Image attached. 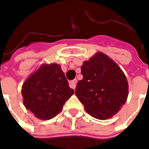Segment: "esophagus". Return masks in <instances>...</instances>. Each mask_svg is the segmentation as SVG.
<instances>
[{"label": "esophagus", "instance_id": "1", "mask_svg": "<svg viewBox=\"0 0 149 149\" xmlns=\"http://www.w3.org/2000/svg\"><path fill=\"white\" fill-rule=\"evenodd\" d=\"M76 83H77V80H73V81H69V86H70L71 89H75V88H76Z\"/></svg>", "mask_w": 149, "mask_h": 149}]
</instances>
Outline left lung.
I'll use <instances>...</instances> for the list:
<instances>
[{
    "instance_id": "obj_1",
    "label": "left lung",
    "mask_w": 149,
    "mask_h": 149,
    "mask_svg": "<svg viewBox=\"0 0 149 149\" xmlns=\"http://www.w3.org/2000/svg\"><path fill=\"white\" fill-rule=\"evenodd\" d=\"M81 73L75 94L85 111L97 119L117 114L128 96V82L120 67L106 54L97 52L83 62Z\"/></svg>"
}]
</instances>
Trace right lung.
<instances>
[{
	"label": "right lung",
	"instance_id": "obj_1",
	"mask_svg": "<svg viewBox=\"0 0 149 149\" xmlns=\"http://www.w3.org/2000/svg\"><path fill=\"white\" fill-rule=\"evenodd\" d=\"M73 93L60 65L56 63L41 64L22 86L25 107L42 120L56 116Z\"/></svg>",
	"mask_w": 149,
	"mask_h": 149
}]
</instances>
